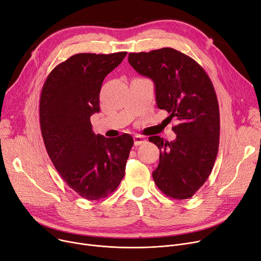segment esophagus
I'll use <instances>...</instances> for the list:
<instances>
[{"mask_svg":"<svg viewBox=\"0 0 261 261\" xmlns=\"http://www.w3.org/2000/svg\"><path fill=\"white\" fill-rule=\"evenodd\" d=\"M133 140H134V144H135L136 146L141 145V144H143V143L146 142V138H145L143 135H134Z\"/></svg>","mask_w":261,"mask_h":261,"instance_id":"esophagus-1","label":"esophagus"}]
</instances>
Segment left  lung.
<instances>
[{"label":"left lung","mask_w":261,"mask_h":261,"mask_svg":"<svg viewBox=\"0 0 261 261\" xmlns=\"http://www.w3.org/2000/svg\"><path fill=\"white\" fill-rule=\"evenodd\" d=\"M138 73L155 85L156 103L174 117L173 142L150 136L161 150L152 176L159 189L174 199L192 197L211 174L219 146V107L213 84L192 58L173 48L129 54Z\"/></svg>","instance_id":"1"}]
</instances>
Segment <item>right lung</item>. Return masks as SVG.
<instances>
[{
    "label": "right lung",
    "mask_w": 261,
    "mask_h": 261,
    "mask_svg": "<svg viewBox=\"0 0 261 261\" xmlns=\"http://www.w3.org/2000/svg\"><path fill=\"white\" fill-rule=\"evenodd\" d=\"M127 55L77 54L47 76L40 97V125L49 158L65 182L88 200L107 197L125 175L130 134L107 138L92 131L101 84Z\"/></svg>",
    "instance_id": "add662e5"
}]
</instances>
